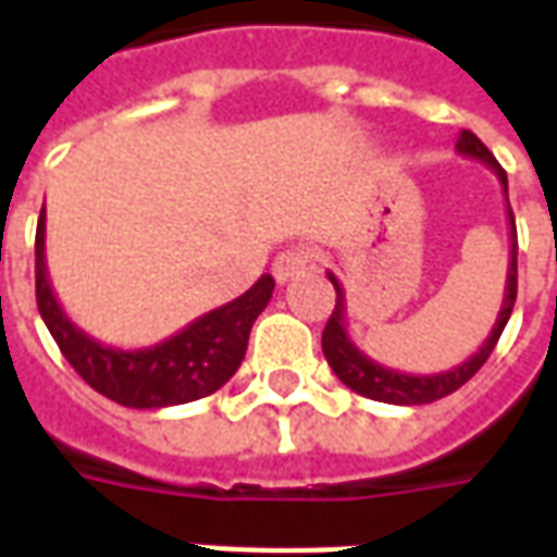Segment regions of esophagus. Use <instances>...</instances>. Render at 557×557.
<instances>
[{
    "label": "esophagus",
    "instance_id": "1",
    "mask_svg": "<svg viewBox=\"0 0 557 557\" xmlns=\"http://www.w3.org/2000/svg\"><path fill=\"white\" fill-rule=\"evenodd\" d=\"M313 262H315L313 250H307V247H295V250H283V253L274 259L271 271H274V280H277V283H289V280H295L298 274H304V271H310Z\"/></svg>",
    "mask_w": 557,
    "mask_h": 557
}]
</instances>
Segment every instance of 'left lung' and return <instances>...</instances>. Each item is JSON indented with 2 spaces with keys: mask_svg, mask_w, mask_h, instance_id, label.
<instances>
[{
  "mask_svg": "<svg viewBox=\"0 0 557 557\" xmlns=\"http://www.w3.org/2000/svg\"><path fill=\"white\" fill-rule=\"evenodd\" d=\"M456 151L466 154V158H478L490 166L498 182H502V190L507 196V172L502 170V163L492 158V151L483 143H480L471 131H462L459 139H456ZM507 220H510V265H507V286H504V301L502 310H498V319L492 325L490 337L483 339L480 346L468 361L456 363L454 370H444V373L432 375H411L399 373V370H391V367H382L373 358H367L349 337V327H346V292L339 286V280L327 271V280L334 283L337 289V304H334V313L327 319L325 331H322V351H325L331 370L337 373V379L346 387H351L355 394H361L367 399H379V403H391V406H423V403H435V399L454 394L459 387L466 385L471 375L478 373L480 367L486 363V358L495 349V343L502 337L507 319L513 313L516 304V220L513 211H510V202H507Z\"/></svg>",
  "mask_w": 557,
  "mask_h": 557,
  "instance_id": "1",
  "label": "left lung"
}]
</instances>
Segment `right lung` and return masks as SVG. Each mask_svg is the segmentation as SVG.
Returning a JSON list of instances; mask_svg holds the SVG:
<instances>
[{"mask_svg": "<svg viewBox=\"0 0 557 557\" xmlns=\"http://www.w3.org/2000/svg\"><path fill=\"white\" fill-rule=\"evenodd\" d=\"M47 211L35 232V295L44 325L79 379L127 409H166L194 403L230 382L242 367L250 327L274 292V277L262 274L242 298L184 325L178 334L146 349H113L77 327L55 298L44 259Z\"/></svg>", "mask_w": 557, "mask_h": 557, "instance_id": "add662e5", "label": "right lung"}]
</instances>
